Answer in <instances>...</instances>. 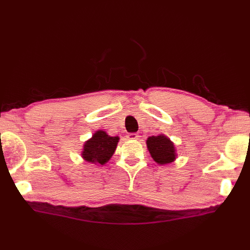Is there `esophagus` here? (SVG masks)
I'll use <instances>...</instances> for the list:
<instances>
[{
  "instance_id": "obj_1",
  "label": "esophagus",
  "mask_w": 250,
  "mask_h": 250,
  "mask_svg": "<svg viewBox=\"0 0 250 250\" xmlns=\"http://www.w3.org/2000/svg\"><path fill=\"white\" fill-rule=\"evenodd\" d=\"M126 137H128L129 140H137L139 139V134H136V133H129L128 135H126Z\"/></svg>"
}]
</instances>
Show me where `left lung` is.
<instances>
[{"mask_svg": "<svg viewBox=\"0 0 250 250\" xmlns=\"http://www.w3.org/2000/svg\"><path fill=\"white\" fill-rule=\"evenodd\" d=\"M147 148L153 160L159 164L171 163L175 160V147L167 136H150L147 140Z\"/></svg>", "mask_w": 250, "mask_h": 250, "instance_id": "obj_1", "label": "left lung"}]
</instances>
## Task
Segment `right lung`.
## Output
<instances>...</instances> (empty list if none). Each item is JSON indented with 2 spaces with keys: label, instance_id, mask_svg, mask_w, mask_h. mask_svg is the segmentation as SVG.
I'll return each mask as SVG.
<instances>
[{
  "label": "right lung",
  "instance_id": "add662e5",
  "mask_svg": "<svg viewBox=\"0 0 250 250\" xmlns=\"http://www.w3.org/2000/svg\"><path fill=\"white\" fill-rule=\"evenodd\" d=\"M118 141V136H109L104 131H98L84 144L83 158L91 163L105 164L115 152Z\"/></svg>",
  "mask_w": 250,
  "mask_h": 250
}]
</instances>
